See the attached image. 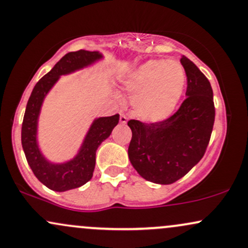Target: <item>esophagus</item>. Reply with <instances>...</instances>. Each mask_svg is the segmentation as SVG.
<instances>
[{
	"label": "esophagus",
	"instance_id": "obj_1",
	"mask_svg": "<svg viewBox=\"0 0 248 248\" xmlns=\"http://www.w3.org/2000/svg\"><path fill=\"white\" fill-rule=\"evenodd\" d=\"M127 121H128L127 116L124 115V113H121V114H120V122H121V124H127Z\"/></svg>",
	"mask_w": 248,
	"mask_h": 248
}]
</instances>
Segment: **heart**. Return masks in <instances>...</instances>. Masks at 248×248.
<instances>
[{
	"mask_svg": "<svg viewBox=\"0 0 248 248\" xmlns=\"http://www.w3.org/2000/svg\"><path fill=\"white\" fill-rule=\"evenodd\" d=\"M186 72L176 61L155 59L141 65L124 80L132 94L135 114L142 120L157 122L168 118L183 93Z\"/></svg>",
	"mask_w": 248,
	"mask_h": 248,
	"instance_id": "b5f03b06",
	"label": "heart"
}]
</instances>
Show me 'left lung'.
<instances>
[{
  "label": "left lung",
  "instance_id": "8db88e82",
  "mask_svg": "<svg viewBox=\"0 0 248 248\" xmlns=\"http://www.w3.org/2000/svg\"><path fill=\"white\" fill-rule=\"evenodd\" d=\"M186 75V98L177 112L163 121L129 120L132 140L128 156L147 181L171 184L186 175L205 154L215 124L210 81L193 62L182 56Z\"/></svg>",
  "mask_w": 248,
  "mask_h": 248
}]
</instances>
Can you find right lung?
Wrapping results in <instances>:
<instances>
[{"label":"right lung","mask_w":248,"mask_h":248,"mask_svg":"<svg viewBox=\"0 0 248 248\" xmlns=\"http://www.w3.org/2000/svg\"><path fill=\"white\" fill-rule=\"evenodd\" d=\"M101 58L102 55L98 51L79 50L66 53L49 73L37 82L28 100L22 124V147L36 177L53 191L62 192L76 189L92 178L96 149L119 124V114L95 119L76 157L65 163H52L43 156L37 143V124L42 104L59 77L86 67Z\"/></svg>","instance_id":"add662e5"}]
</instances>
